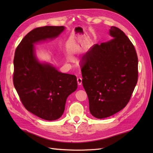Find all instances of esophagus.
<instances>
[{"label":"esophagus","mask_w":153,"mask_h":153,"mask_svg":"<svg viewBox=\"0 0 153 153\" xmlns=\"http://www.w3.org/2000/svg\"><path fill=\"white\" fill-rule=\"evenodd\" d=\"M77 84H78V85H82V78H80V77L77 78Z\"/></svg>","instance_id":"34e87169"}]
</instances>
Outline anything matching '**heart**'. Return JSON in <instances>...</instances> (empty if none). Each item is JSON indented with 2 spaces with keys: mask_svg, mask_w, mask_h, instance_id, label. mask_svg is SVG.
I'll return each instance as SVG.
<instances>
[{
  "mask_svg": "<svg viewBox=\"0 0 153 153\" xmlns=\"http://www.w3.org/2000/svg\"><path fill=\"white\" fill-rule=\"evenodd\" d=\"M67 59L68 60V61H71L72 58H71V56H68V57H67Z\"/></svg>",
  "mask_w": 153,
  "mask_h": 153,
  "instance_id": "1",
  "label": "heart"
}]
</instances>
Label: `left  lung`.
I'll list each match as a JSON object with an SVG mask.
<instances>
[{
	"instance_id": "left-lung-1",
	"label": "left lung",
	"mask_w": 153,
	"mask_h": 153,
	"mask_svg": "<svg viewBox=\"0 0 153 153\" xmlns=\"http://www.w3.org/2000/svg\"><path fill=\"white\" fill-rule=\"evenodd\" d=\"M107 42L95 44L83 56L82 84L89 110L98 119L111 116L130 100L138 80V57L131 41L112 26Z\"/></svg>"
}]
</instances>
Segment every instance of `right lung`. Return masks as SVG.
I'll return each mask as SVG.
<instances>
[{"mask_svg":"<svg viewBox=\"0 0 153 153\" xmlns=\"http://www.w3.org/2000/svg\"><path fill=\"white\" fill-rule=\"evenodd\" d=\"M64 26L38 27L29 32L15 50L13 84L25 108L47 121L62 116L66 99L77 89L75 75L58 71L51 64L40 63L34 44L53 39L64 30Z\"/></svg>","mask_w":153,"mask_h":153,"instance_id":"right-lung-1","label":"right lung"}]
</instances>
